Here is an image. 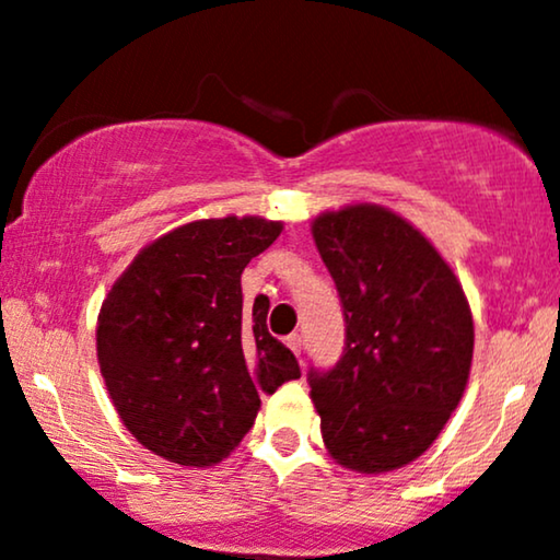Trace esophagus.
<instances>
[{
	"label": "esophagus",
	"mask_w": 560,
	"mask_h": 560,
	"mask_svg": "<svg viewBox=\"0 0 560 560\" xmlns=\"http://www.w3.org/2000/svg\"><path fill=\"white\" fill-rule=\"evenodd\" d=\"M287 347L292 349V352L300 357V352H302V339H300V334H289V336H287Z\"/></svg>",
	"instance_id": "34e87169"
}]
</instances>
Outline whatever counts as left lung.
<instances>
[{
	"mask_svg": "<svg viewBox=\"0 0 560 560\" xmlns=\"http://www.w3.org/2000/svg\"><path fill=\"white\" fill-rule=\"evenodd\" d=\"M313 240L347 320L341 360L307 378L323 443L345 469L390 472L425 454L459 407L472 310L433 242L388 208L320 213Z\"/></svg>",
	"mask_w": 560,
	"mask_h": 560,
	"instance_id": "8db88e82",
	"label": "left lung"
}]
</instances>
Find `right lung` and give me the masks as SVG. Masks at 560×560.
<instances>
[{
  "label": "right lung",
  "instance_id": "1",
  "mask_svg": "<svg viewBox=\"0 0 560 560\" xmlns=\"http://www.w3.org/2000/svg\"><path fill=\"white\" fill-rule=\"evenodd\" d=\"M284 224L260 215L200 219L153 240L114 281L96 354L125 428L161 459L213 467L240 446L260 394L300 378L268 334L271 302H242V271Z\"/></svg>",
  "mask_w": 560,
  "mask_h": 560
}]
</instances>
